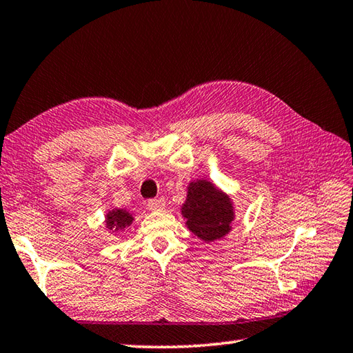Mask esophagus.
<instances>
[{
	"label": "esophagus",
	"instance_id": "obj_1",
	"mask_svg": "<svg viewBox=\"0 0 353 353\" xmlns=\"http://www.w3.org/2000/svg\"><path fill=\"white\" fill-rule=\"evenodd\" d=\"M147 206L151 211H162L165 208V200L162 197L150 199L147 202Z\"/></svg>",
	"mask_w": 353,
	"mask_h": 353
}]
</instances>
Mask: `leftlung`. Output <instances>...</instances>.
<instances>
[{
    "mask_svg": "<svg viewBox=\"0 0 353 353\" xmlns=\"http://www.w3.org/2000/svg\"><path fill=\"white\" fill-rule=\"evenodd\" d=\"M182 216L194 236L205 241H214L231 231L234 208L231 199L212 182L196 181L188 186Z\"/></svg>",
    "mask_w": 353,
    "mask_h": 353,
    "instance_id": "obj_1",
    "label": "left lung"
}]
</instances>
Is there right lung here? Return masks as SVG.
I'll return each instance as SVG.
<instances>
[{
  "label": "right lung",
  "instance_id": "right-lung-1",
  "mask_svg": "<svg viewBox=\"0 0 353 353\" xmlns=\"http://www.w3.org/2000/svg\"><path fill=\"white\" fill-rule=\"evenodd\" d=\"M133 222V216L125 210H112L105 217V225L112 232L122 231Z\"/></svg>",
  "mask_w": 353,
  "mask_h": 353
}]
</instances>
